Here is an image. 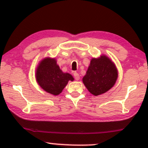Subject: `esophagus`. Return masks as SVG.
I'll use <instances>...</instances> for the list:
<instances>
[{
  "instance_id": "1",
  "label": "esophagus",
  "mask_w": 148,
  "mask_h": 148,
  "mask_svg": "<svg viewBox=\"0 0 148 148\" xmlns=\"http://www.w3.org/2000/svg\"><path fill=\"white\" fill-rule=\"evenodd\" d=\"M74 78H75V79L76 80V81H79V80L80 79L79 74H78L77 72H74Z\"/></svg>"
}]
</instances>
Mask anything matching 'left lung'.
Listing matches in <instances>:
<instances>
[{
    "label": "left lung",
    "mask_w": 148,
    "mask_h": 148,
    "mask_svg": "<svg viewBox=\"0 0 148 148\" xmlns=\"http://www.w3.org/2000/svg\"><path fill=\"white\" fill-rule=\"evenodd\" d=\"M118 76V69L114 62L106 55H101L91 59L83 83L91 94L98 96L113 88Z\"/></svg>",
    "instance_id": "8db88e82"
}]
</instances>
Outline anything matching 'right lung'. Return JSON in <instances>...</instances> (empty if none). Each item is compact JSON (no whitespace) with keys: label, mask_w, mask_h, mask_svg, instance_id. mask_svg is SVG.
Here are the masks:
<instances>
[{"label":"right lung","mask_w":148,"mask_h":148,"mask_svg":"<svg viewBox=\"0 0 148 148\" xmlns=\"http://www.w3.org/2000/svg\"><path fill=\"white\" fill-rule=\"evenodd\" d=\"M37 83L44 90L53 95H58L74 78L61 70L56 58L47 57L39 62L35 72Z\"/></svg>","instance_id":"obj_1"}]
</instances>
